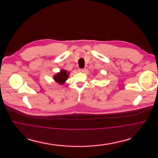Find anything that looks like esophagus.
<instances>
[{
    "label": "esophagus",
    "instance_id": "esophagus-1",
    "mask_svg": "<svg viewBox=\"0 0 158 158\" xmlns=\"http://www.w3.org/2000/svg\"><path fill=\"white\" fill-rule=\"evenodd\" d=\"M85 70H86L85 69H80L79 70V72H85Z\"/></svg>",
    "mask_w": 158,
    "mask_h": 158
}]
</instances>
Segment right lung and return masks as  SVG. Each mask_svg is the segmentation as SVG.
Returning a JSON list of instances; mask_svg holds the SVG:
<instances>
[{"label":"right lung","instance_id":"obj_1","mask_svg":"<svg viewBox=\"0 0 158 158\" xmlns=\"http://www.w3.org/2000/svg\"><path fill=\"white\" fill-rule=\"evenodd\" d=\"M69 77V73L64 69H62L59 73H57L54 76V80L56 82L59 83L60 85L64 84L66 81L68 79Z\"/></svg>","mask_w":158,"mask_h":158}]
</instances>
